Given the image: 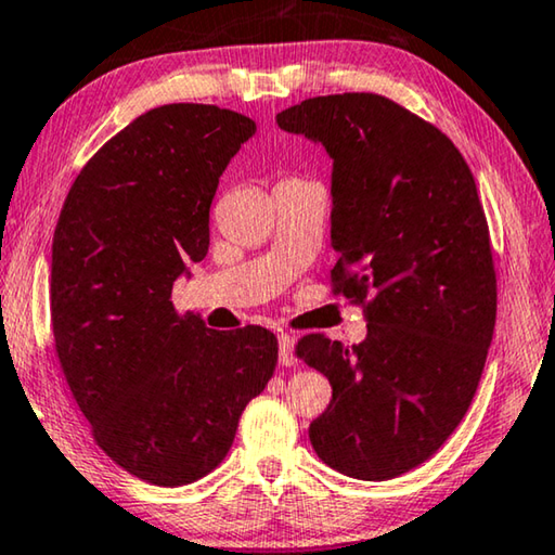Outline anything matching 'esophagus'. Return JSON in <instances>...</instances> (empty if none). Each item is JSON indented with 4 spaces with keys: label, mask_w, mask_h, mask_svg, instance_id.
<instances>
[{
    "label": "esophagus",
    "mask_w": 555,
    "mask_h": 555,
    "mask_svg": "<svg viewBox=\"0 0 555 555\" xmlns=\"http://www.w3.org/2000/svg\"><path fill=\"white\" fill-rule=\"evenodd\" d=\"M296 340L292 336H286V333H281L279 336V363L281 365H294L296 363Z\"/></svg>",
    "instance_id": "34e87169"
}]
</instances>
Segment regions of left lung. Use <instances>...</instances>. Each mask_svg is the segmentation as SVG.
Masks as SVG:
<instances>
[{
  "instance_id": "1",
  "label": "left lung",
  "mask_w": 555,
  "mask_h": 555,
  "mask_svg": "<svg viewBox=\"0 0 555 555\" xmlns=\"http://www.w3.org/2000/svg\"><path fill=\"white\" fill-rule=\"evenodd\" d=\"M276 122L333 160V284L360 304L371 296L363 343L298 340V358L333 388L311 444L348 477H400L467 415L494 336L496 274L477 184L442 130L385 95H315Z\"/></svg>"
}]
</instances>
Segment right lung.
I'll list each match as a JSON object with an SVG mask.
<instances>
[{"label":"right lung","instance_id":"obj_1","mask_svg":"<svg viewBox=\"0 0 555 555\" xmlns=\"http://www.w3.org/2000/svg\"><path fill=\"white\" fill-rule=\"evenodd\" d=\"M254 133L217 105L147 111L86 163L54 232L61 371L101 450L157 487L212 472L276 367L271 331H212L170 301L188 261L207 257L219 178Z\"/></svg>","mask_w":555,"mask_h":555}]
</instances>
